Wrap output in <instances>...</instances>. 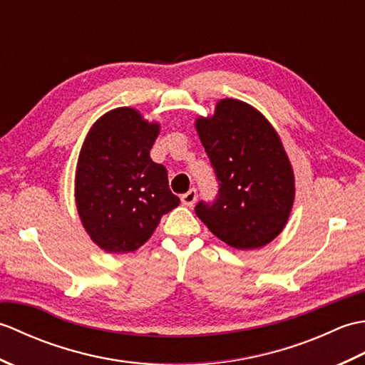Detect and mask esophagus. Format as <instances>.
<instances>
[{"mask_svg": "<svg viewBox=\"0 0 365 365\" xmlns=\"http://www.w3.org/2000/svg\"><path fill=\"white\" fill-rule=\"evenodd\" d=\"M182 204L187 205V207H192L196 202L197 199V191L195 188H191L188 192H185V195H182Z\"/></svg>", "mask_w": 365, "mask_h": 365, "instance_id": "34e87169", "label": "esophagus"}]
</instances>
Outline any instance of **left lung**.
Returning <instances> with one entry per match:
<instances>
[{"instance_id":"8db88e82","label":"left lung","mask_w":365,"mask_h":365,"mask_svg":"<svg viewBox=\"0 0 365 365\" xmlns=\"http://www.w3.org/2000/svg\"><path fill=\"white\" fill-rule=\"evenodd\" d=\"M196 130L220 182L196 215L235 250H257L281 234L294 200V175L281 138L260 111L222 98Z\"/></svg>"}]
</instances>
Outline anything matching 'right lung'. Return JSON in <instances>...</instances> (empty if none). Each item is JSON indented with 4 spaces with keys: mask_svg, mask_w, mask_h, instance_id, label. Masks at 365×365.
Wrapping results in <instances>:
<instances>
[{
    "mask_svg": "<svg viewBox=\"0 0 365 365\" xmlns=\"http://www.w3.org/2000/svg\"><path fill=\"white\" fill-rule=\"evenodd\" d=\"M160 123L135 108L103 114L84 139L75 175V200L83 227L100 250L133 252L180 204L169 190L168 170L152 161Z\"/></svg>",
    "mask_w": 365,
    "mask_h": 365,
    "instance_id": "add662e5",
    "label": "right lung"
}]
</instances>
